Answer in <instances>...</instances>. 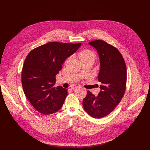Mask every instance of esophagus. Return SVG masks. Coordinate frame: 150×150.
Wrapping results in <instances>:
<instances>
[{"instance_id":"esophagus-1","label":"esophagus","mask_w":150,"mask_h":150,"mask_svg":"<svg viewBox=\"0 0 150 150\" xmlns=\"http://www.w3.org/2000/svg\"><path fill=\"white\" fill-rule=\"evenodd\" d=\"M78 86H77V85H71V89H72V90L75 89V88H78Z\"/></svg>"}]
</instances>
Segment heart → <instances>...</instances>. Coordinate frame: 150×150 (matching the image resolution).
<instances>
[{
  "instance_id": "heart-1",
  "label": "heart",
  "mask_w": 150,
  "mask_h": 150,
  "mask_svg": "<svg viewBox=\"0 0 150 150\" xmlns=\"http://www.w3.org/2000/svg\"><path fill=\"white\" fill-rule=\"evenodd\" d=\"M79 57L81 60L84 61L88 59H94L95 60L96 58V55L95 53L90 49H84L81 51L79 53Z\"/></svg>"
}]
</instances>
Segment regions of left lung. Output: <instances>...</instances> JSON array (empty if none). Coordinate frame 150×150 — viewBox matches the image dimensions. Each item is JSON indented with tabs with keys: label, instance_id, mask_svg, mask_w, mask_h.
Here are the masks:
<instances>
[{
	"label": "left lung",
	"instance_id": "left-lung-1",
	"mask_svg": "<svg viewBox=\"0 0 150 150\" xmlns=\"http://www.w3.org/2000/svg\"><path fill=\"white\" fill-rule=\"evenodd\" d=\"M89 45L96 49L100 57V70L98 75L101 91L95 97L90 91L83 99V109L94 118L110 114L120 102L126 90L127 72L120 52L103 40H94Z\"/></svg>",
	"mask_w": 150,
	"mask_h": 150
}]
</instances>
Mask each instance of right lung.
Masks as SVG:
<instances>
[{
  "instance_id": "add662e5",
  "label": "right lung",
  "mask_w": 150,
  "mask_h": 150,
  "mask_svg": "<svg viewBox=\"0 0 150 150\" xmlns=\"http://www.w3.org/2000/svg\"><path fill=\"white\" fill-rule=\"evenodd\" d=\"M81 43L49 42L32 50L27 55L21 73L24 94L39 113L48 115L59 110L68 89L54 87L56 76L62 64Z\"/></svg>"
}]
</instances>
